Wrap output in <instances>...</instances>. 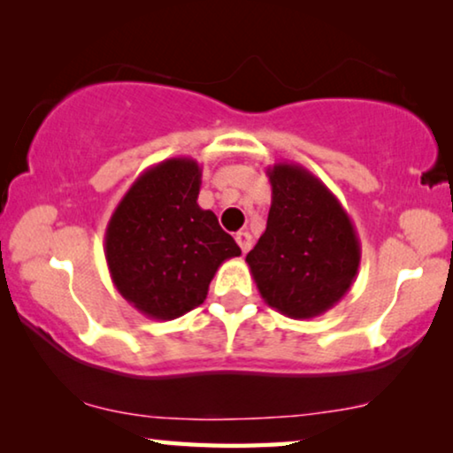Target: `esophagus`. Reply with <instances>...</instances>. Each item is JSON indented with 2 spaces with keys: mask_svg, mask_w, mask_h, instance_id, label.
<instances>
[{
  "mask_svg": "<svg viewBox=\"0 0 453 453\" xmlns=\"http://www.w3.org/2000/svg\"><path fill=\"white\" fill-rule=\"evenodd\" d=\"M234 241H237V245L241 247V251H243V253L250 251V247H251V234L250 233H245V231L234 233Z\"/></svg>",
  "mask_w": 453,
  "mask_h": 453,
  "instance_id": "obj_1",
  "label": "esophagus"
}]
</instances>
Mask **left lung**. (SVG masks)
I'll return each instance as SVG.
<instances>
[{"instance_id":"1","label":"left lung","mask_w":453,"mask_h":453,"mask_svg":"<svg viewBox=\"0 0 453 453\" xmlns=\"http://www.w3.org/2000/svg\"><path fill=\"white\" fill-rule=\"evenodd\" d=\"M268 225L247 253L259 295L278 313L311 319L349 293L361 265L355 225L326 183L295 163L265 169Z\"/></svg>"}]
</instances>
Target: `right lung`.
Wrapping results in <instances>:
<instances>
[{
  "instance_id": "1",
  "label": "right lung",
  "mask_w": 453,
  "mask_h": 453,
  "mask_svg": "<svg viewBox=\"0 0 453 453\" xmlns=\"http://www.w3.org/2000/svg\"><path fill=\"white\" fill-rule=\"evenodd\" d=\"M202 166L189 157L152 165L132 183L104 233L111 280L150 319L181 318L206 301L216 270L241 250L197 203Z\"/></svg>"
}]
</instances>
